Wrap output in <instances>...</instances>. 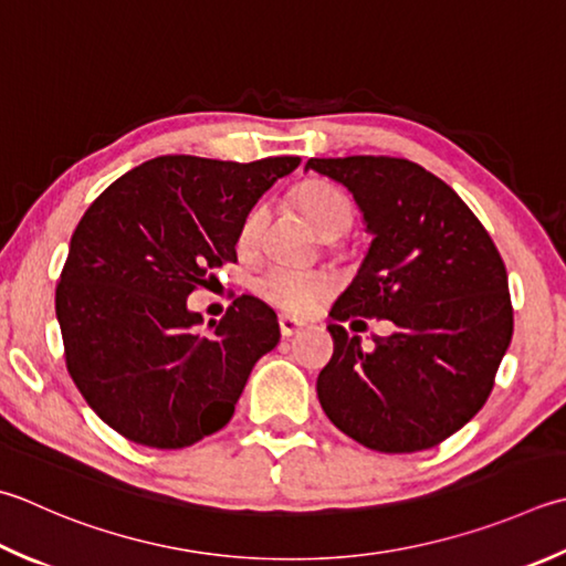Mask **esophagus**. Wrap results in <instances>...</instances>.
<instances>
[{
    "instance_id": "1",
    "label": "esophagus",
    "mask_w": 566,
    "mask_h": 566,
    "mask_svg": "<svg viewBox=\"0 0 566 566\" xmlns=\"http://www.w3.org/2000/svg\"><path fill=\"white\" fill-rule=\"evenodd\" d=\"M306 324L302 318H294V316H280V331H282V336L284 338H292L294 334H298V331H302Z\"/></svg>"
}]
</instances>
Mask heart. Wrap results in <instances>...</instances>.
Listing matches in <instances>:
<instances>
[{
  "mask_svg": "<svg viewBox=\"0 0 566 566\" xmlns=\"http://www.w3.org/2000/svg\"><path fill=\"white\" fill-rule=\"evenodd\" d=\"M298 206L304 216L312 220L318 232L346 230L353 218V206L348 196L328 181H308L298 188ZM264 223V208H252L245 216L238 232L240 248H252L260 238ZM254 290L270 304L286 308V312H306L321 296L331 290V276L316 270H298L290 264H274L268 272H262L254 282Z\"/></svg>",
  "mask_w": 566,
  "mask_h": 566,
  "instance_id": "heart-1",
  "label": "heart"
}]
</instances>
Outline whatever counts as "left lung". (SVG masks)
I'll list each match as a JSON object with an SVG mask.
<instances>
[{"label": "left lung", "mask_w": 566, "mask_h": 566, "mask_svg": "<svg viewBox=\"0 0 566 566\" xmlns=\"http://www.w3.org/2000/svg\"><path fill=\"white\" fill-rule=\"evenodd\" d=\"M304 171L346 186L373 235L331 316L395 324V334L373 336V350L328 324L336 348L318 375V402L343 434L373 451L437 447L489 400L511 346L501 254L459 193L415 161L308 159Z\"/></svg>", "instance_id": "left-lung-1"}]
</instances>
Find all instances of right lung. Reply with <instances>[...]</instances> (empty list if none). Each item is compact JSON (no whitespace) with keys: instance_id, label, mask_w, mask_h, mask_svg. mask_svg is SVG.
Returning <instances> with one entry per match:
<instances>
[{"instance_id":"1","label":"right lung","mask_w":566,"mask_h":566,"mask_svg":"<svg viewBox=\"0 0 566 566\" xmlns=\"http://www.w3.org/2000/svg\"><path fill=\"white\" fill-rule=\"evenodd\" d=\"M298 164L169 154L119 176L85 210L55 316L73 382L125 439L184 449L230 422L254 363L280 343L276 314L242 294L201 336L186 298L208 270L238 260L242 220Z\"/></svg>"}]
</instances>
